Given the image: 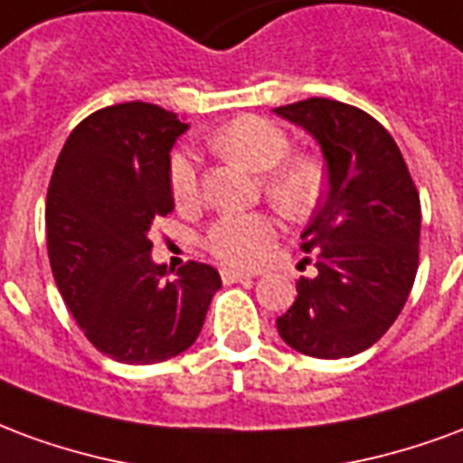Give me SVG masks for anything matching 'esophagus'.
Returning <instances> with one entry per match:
<instances>
[{
    "label": "esophagus",
    "mask_w": 463,
    "mask_h": 463,
    "mask_svg": "<svg viewBox=\"0 0 463 463\" xmlns=\"http://www.w3.org/2000/svg\"><path fill=\"white\" fill-rule=\"evenodd\" d=\"M251 279V273H244V271H236V269H222V281L232 286V283H239V281H249Z\"/></svg>",
    "instance_id": "obj_1"
}]
</instances>
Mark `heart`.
Listing matches in <instances>:
<instances>
[{
	"label": "heart",
	"instance_id": "heart-1",
	"mask_svg": "<svg viewBox=\"0 0 463 463\" xmlns=\"http://www.w3.org/2000/svg\"><path fill=\"white\" fill-rule=\"evenodd\" d=\"M209 147L251 172L266 171L264 190L288 217H303L318 199L320 170L303 155H288L291 140L266 118L244 116L222 125L209 135ZM170 190L177 207H192L199 197L197 165L187 153L170 162ZM279 236L269 214H227L217 219L204 236V244L219 261L232 266L261 264Z\"/></svg>",
	"mask_w": 463,
	"mask_h": 463
}]
</instances>
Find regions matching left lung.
<instances>
[{"label":"left lung","instance_id":"8db88e82","mask_svg":"<svg viewBox=\"0 0 463 463\" xmlns=\"http://www.w3.org/2000/svg\"><path fill=\"white\" fill-rule=\"evenodd\" d=\"M273 113L318 143L328 190L303 229L318 251L313 279L276 320L286 345L340 360L383 338L407 303L420 264V194L392 135L360 108L308 98Z\"/></svg>","mask_w":463,"mask_h":463}]
</instances>
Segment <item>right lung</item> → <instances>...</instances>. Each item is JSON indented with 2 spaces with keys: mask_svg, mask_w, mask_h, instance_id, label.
<instances>
[{
  "mask_svg": "<svg viewBox=\"0 0 463 463\" xmlns=\"http://www.w3.org/2000/svg\"><path fill=\"white\" fill-rule=\"evenodd\" d=\"M190 125L133 100L89 116L61 150L46 194L53 279L86 338L125 365H153L197 340L222 276L190 261L165 281L150 229L175 209L170 150Z\"/></svg>",
  "mask_w": 463,
  "mask_h": 463,
  "instance_id": "add662e5",
  "label": "right lung"
}]
</instances>
